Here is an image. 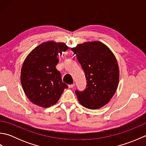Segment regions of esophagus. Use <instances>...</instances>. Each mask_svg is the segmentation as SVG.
Here are the masks:
<instances>
[{
	"mask_svg": "<svg viewBox=\"0 0 146 146\" xmlns=\"http://www.w3.org/2000/svg\"><path fill=\"white\" fill-rule=\"evenodd\" d=\"M75 86V83H73V84H71V85H68V87H69L70 88H72Z\"/></svg>",
	"mask_w": 146,
	"mask_h": 146,
	"instance_id": "34e87169",
	"label": "esophagus"
}]
</instances>
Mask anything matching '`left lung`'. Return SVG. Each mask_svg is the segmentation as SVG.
I'll return each mask as SVG.
<instances>
[{"label": "left lung", "instance_id": "left-lung-1", "mask_svg": "<svg viewBox=\"0 0 146 146\" xmlns=\"http://www.w3.org/2000/svg\"><path fill=\"white\" fill-rule=\"evenodd\" d=\"M71 50L84 71L86 88L75 91L79 102L89 109H98L108 104L115 93L119 69L115 57L106 45L99 41L78 44Z\"/></svg>", "mask_w": 146, "mask_h": 146}]
</instances>
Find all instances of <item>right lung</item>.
<instances>
[{
  "mask_svg": "<svg viewBox=\"0 0 146 146\" xmlns=\"http://www.w3.org/2000/svg\"><path fill=\"white\" fill-rule=\"evenodd\" d=\"M68 49L63 42L48 41L37 46L24 60L21 82L27 97L34 104L44 108L51 107L68 88L56 68L58 55Z\"/></svg>",
  "mask_w": 146,
  "mask_h": 146,
  "instance_id": "obj_1",
  "label": "right lung"
}]
</instances>
